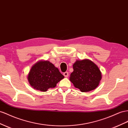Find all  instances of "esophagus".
<instances>
[{"mask_svg":"<svg viewBox=\"0 0 128 128\" xmlns=\"http://www.w3.org/2000/svg\"><path fill=\"white\" fill-rule=\"evenodd\" d=\"M63 74L64 76V77H66V78H67L68 76V75H69V74H68V72H64Z\"/></svg>","mask_w":128,"mask_h":128,"instance_id":"1","label":"esophagus"}]
</instances>
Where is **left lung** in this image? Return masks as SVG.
<instances>
[{"label":"left lung","mask_w":128,"mask_h":128,"mask_svg":"<svg viewBox=\"0 0 128 128\" xmlns=\"http://www.w3.org/2000/svg\"><path fill=\"white\" fill-rule=\"evenodd\" d=\"M74 71L70 81L81 92H88L96 88L101 80L102 74L97 65L88 59L76 60L72 66Z\"/></svg>","instance_id":"1"}]
</instances>
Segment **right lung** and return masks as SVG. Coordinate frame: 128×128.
<instances>
[{
    "mask_svg": "<svg viewBox=\"0 0 128 128\" xmlns=\"http://www.w3.org/2000/svg\"><path fill=\"white\" fill-rule=\"evenodd\" d=\"M64 78L58 68L48 61L41 60L31 68L27 78L30 85L36 90L46 92L49 88L56 87Z\"/></svg>",
    "mask_w": 128,
    "mask_h": 128,
    "instance_id": "obj_1",
    "label": "right lung"
}]
</instances>
